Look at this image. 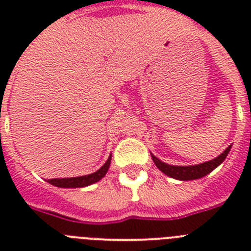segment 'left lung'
I'll use <instances>...</instances> for the list:
<instances>
[{
	"mask_svg": "<svg viewBox=\"0 0 251 251\" xmlns=\"http://www.w3.org/2000/svg\"><path fill=\"white\" fill-rule=\"evenodd\" d=\"M230 150H231V146H229V147L226 148V150L221 153L220 156H217L216 158L195 166L168 165V163H165V162H162L159 158H157V157L154 156V154H152V153H151V157H152L153 162H154V165L157 166V168L165 175H167V176L172 177V178L179 179V181H191V179L202 178L206 175L212 172L217 166H220L221 163L225 161L226 156L229 154Z\"/></svg>",
	"mask_w": 251,
	"mask_h": 251,
	"instance_id": "left-lung-1",
	"label": "left lung"
}]
</instances>
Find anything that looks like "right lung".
<instances>
[{"label":"right lung","instance_id":"right-lung-1","mask_svg":"<svg viewBox=\"0 0 251 251\" xmlns=\"http://www.w3.org/2000/svg\"><path fill=\"white\" fill-rule=\"evenodd\" d=\"M110 162H112V154L108 157L106 162L99 168L98 171H95L90 175H85V176L80 177H70V178H51L48 179V182L51 183L52 186L61 188H76V187H86V186L93 185V183L98 182L106 175L108 170H109Z\"/></svg>","mask_w":251,"mask_h":251}]
</instances>
